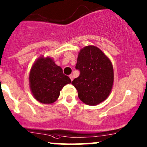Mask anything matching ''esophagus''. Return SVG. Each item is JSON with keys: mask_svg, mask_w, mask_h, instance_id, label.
Here are the masks:
<instances>
[{"mask_svg": "<svg viewBox=\"0 0 147 147\" xmlns=\"http://www.w3.org/2000/svg\"><path fill=\"white\" fill-rule=\"evenodd\" d=\"M69 78H70V79H71V80H74V76L72 75V74H71V75H69Z\"/></svg>", "mask_w": 147, "mask_h": 147, "instance_id": "1", "label": "esophagus"}]
</instances>
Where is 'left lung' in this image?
<instances>
[{"instance_id": "left-lung-1", "label": "left lung", "mask_w": 147, "mask_h": 147, "mask_svg": "<svg viewBox=\"0 0 147 147\" xmlns=\"http://www.w3.org/2000/svg\"><path fill=\"white\" fill-rule=\"evenodd\" d=\"M76 69L80 76L71 82L83 103L95 106L107 99L113 84V68L111 60L94 45L80 49Z\"/></svg>"}]
</instances>
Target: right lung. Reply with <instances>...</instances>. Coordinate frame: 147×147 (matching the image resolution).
I'll list each match as a JSON object with an SVG mask.
<instances>
[{
	"mask_svg": "<svg viewBox=\"0 0 147 147\" xmlns=\"http://www.w3.org/2000/svg\"><path fill=\"white\" fill-rule=\"evenodd\" d=\"M29 80L34 98L40 103L48 105L54 103L63 87L71 82L53 58L44 56L38 58L33 64Z\"/></svg>",
	"mask_w": 147,
	"mask_h": 147,
	"instance_id": "add662e5",
	"label": "right lung"
}]
</instances>
